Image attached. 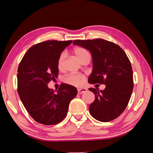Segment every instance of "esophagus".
I'll return each mask as SVG.
<instances>
[{
	"label": "esophagus",
	"mask_w": 153,
	"mask_h": 153,
	"mask_svg": "<svg viewBox=\"0 0 153 153\" xmlns=\"http://www.w3.org/2000/svg\"><path fill=\"white\" fill-rule=\"evenodd\" d=\"M87 91V89L86 88H79L78 89V93L79 94H82L83 93H85V92Z\"/></svg>",
	"instance_id": "obj_1"
}]
</instances>
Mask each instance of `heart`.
<instances>
[{
	"label": "heart",
	"instance_id": "obj_1",
	"mask_svg": "<svg viewBox=\"0 0 153 153\" xmlns=\"http://www.w3.org/2000/svg\"><path fill=\"white\" fill-rule=\"evenodd\" d=\"M74 56L81 62L87 58H91V55L88 50L81 47H76L73 49ZM66 55L65 53H62L58 56L57 59V68L59 71L65 70V61ZM65 82L73 86H81L85 82V76L82 74H74L67 76L64 79Z\"/></svg>",
	"mask_w": 153,
	"mask_h": 153
}]
</instances>
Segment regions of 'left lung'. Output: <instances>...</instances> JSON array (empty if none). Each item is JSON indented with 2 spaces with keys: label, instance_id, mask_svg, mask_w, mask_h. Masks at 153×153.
<instances>
[{
  "label": "left lung",
  "instance_id": "8db88e82",
  "mask_svg": "<svg viewBox=\"0 0 153 153\" xmlns=\"http://www.w3.org/2000/svg\"><path fill=\"white\" fill-rule=\"evenodd\" d=\"M73 44L92 54L93 69L88 82L106 85L100 92L89 88L95 95L89 106L91 116L101 122L114 120L126 108L133 91V72L128 57L120 46L103 39H76Z\"/></svg>",
  "mask_w": 153,
  "mask_h": 153
}]
</instances>
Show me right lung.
<instances>
[{"label": "right lung", "mask_w": 153, "mask_h": 153, "mask_svg": "<svg viewBox=\"0 0 153 153\" xmlns=\"http://www.w3.org/2000/svg\"><path fill=\"white\" fill-rule=\"evenodd\" d=\"M72 40H47L33 45L21 60L17 70V91L24 107L36 121L45 125L61 122L68 114L77 90L62 83L56 92L47 85L58 74L57 59Z\"/></svg>", "instance_id": "right-lung-1"}]
</instances>
